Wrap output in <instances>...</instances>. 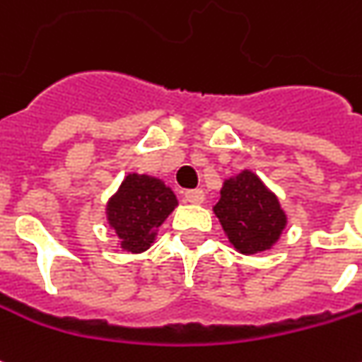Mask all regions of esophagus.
<instances>
[{"label": "esophagus", "instance_id": "esophagus-1", "mask_svg": "<svg viewBox=\"0 0 362 362\" xmlns=\"http://www.w3.org/2000/svg\"><path fill=\"white\" fill-rule=\"evenodd\" d=\"M184 198H186V202H189V204H204V199H206V196H204V189H188L186 194H184Z\"/></svg>", "mask_w": 362, "mask_h": 362}]
</instances>
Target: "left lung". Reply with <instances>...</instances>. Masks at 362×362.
Returning <instances> with one entry per match:
<instances>
[{
	"label": "left lung",
	"instance_id": "left-lung-1",
	"mask_svg": "<svg viewBox=\"0 0 362 362\" xmlns=\"http://www.w3.org/2000/svg\"><path fill=\"white\" fill-rule=\"evenodd\" d=\"M214 211L231 245L243 255L270 249L286 225L276 196L249 170L225 180Z\"/></svg>",
	"mask_w": 362,
	"mask_h": 362
}]
</instances>
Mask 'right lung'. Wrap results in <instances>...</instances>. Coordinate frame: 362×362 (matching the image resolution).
Instances as JSON below:
<instances>
[{
  "label": "right lung",
  "mask_w": 362,
  "mask_h": 362,
  "mask_svg": "<svg viewBox=\"0 0 362 362\" xmlns=\"http://www.w3.org/2000/svg\"><path fill=\"white\" fill-rule=\"evenodd\" d=\"M176 196L151 176L129 174L107 206L110 225L119 235L121 247L141 252L155 241V231L176 206Z\"/></svg>",
  "instance_id": "add662e5"
}]
</instances>
